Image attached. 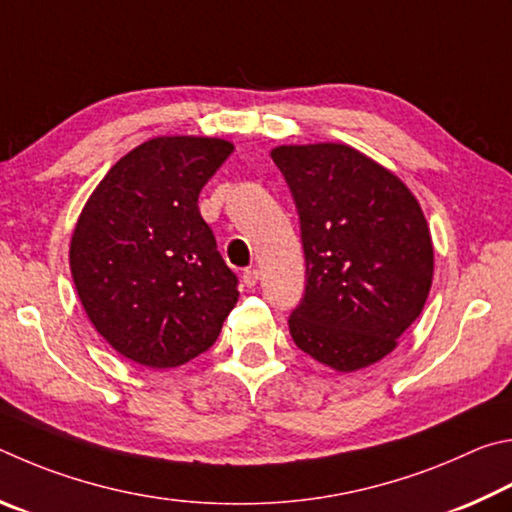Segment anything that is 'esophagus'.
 Returning a JSON list of instances; mask_svg holds the SVG:
<instances>
[{
	"label": "esophagus",
	"instance_id": "34e87169",
	"mask_svg": "<svg viewBox=\"0 0 512 512\" xmlns=\"http://www.w3.org/2000/svg\"><path fill=\"white\" fill-rule=\"evenodd\" d=\"M242 283H245L247 288H254V285L258 283V270H254V267H249V270L242 272Z\"/></svg>",
	"mask_w": 512,
	"mask_h": 512
}]
</instances>
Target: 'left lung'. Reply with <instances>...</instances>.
<instances>
[{
    "label": "left lung",
    "instance_id": "8db88e82",
    "mask_svg": "<svg viewBox=\"0 0 512 512\" xmlns=\"http://www.w3.org/2000/svg\"><path fill=\"white\" fill-rule=\"evenodd\" d=\"M299 211L306 294L290 315L303 353L337 373L398 346L425 308L434 245L402 179L346 143L272 148Z\"/></svg>",
    "mask_w": 512,
    "mask_h": 512
}]
</instances>
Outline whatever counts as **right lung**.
Segmentation results:
<instances>
[{"mask_svg":"<svg viewBox=\"0 0 512 512\" xmlns=\"http://www.w3.org/2000/svg\"><path fill=\"white\" fill-rule=\"evenodd\" d=\"M233 143L170 134L143 141L107 170L69 242L89 321L125 360L186 364L218 339L238 301L197 197Z\"/></svg>","mask_w":512,"mask_h":512,"instance_id":"obj_1","label":"right lung"}]
</instances>
